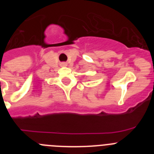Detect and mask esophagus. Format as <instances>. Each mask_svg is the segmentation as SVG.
I'll list each match as a JSON object with an SVG mask.
<instances>
[{"instance_id": "34e87169", "label": "esophagus", "mask_w": 154, "mask_h": 154, "mask_svg": "<svg viewBox=\"0 0 154 154\" xmlns=\"http://www.w3.org/2000/svg\"><path fill=\"white\" fill-rule=\"evenodd\" d=\"M61 66H62V67L67 66V63H66V62H62V63H61Z\"/></svg>"}]
</instances>
